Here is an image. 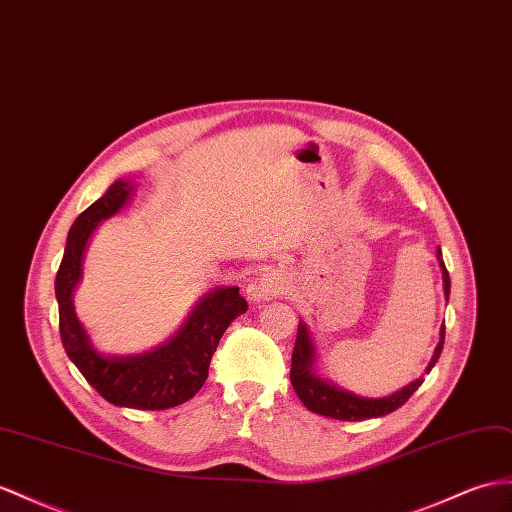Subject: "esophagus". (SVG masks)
Returning a JSON list of instances; mask_svg holds the SVG:
<instances>
[{
  "mask_svg": "<svg viewBox=\"0 0 512 512\" xmlns=\"http://www.w3.org/2000/svg\"><path fill=\"white\" fill-rule=\"evenodd\" d=\"M287 290V279L285 274H281L279 270H270L266 274H261L259 279H255V283L248 285V298L251 300H266L268 296H277L283 294Z\"/></svg>",
  "mask_w": 512,
  "mask_h": 512,
  "instance_id": "obj_1",
  "label": "esophagus"
}]
</instances>
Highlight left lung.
I'll list each match as a JSON object with an SVG mask.
<instances>
[{
    "label": "left lung",
    "mask_w": 512,
    "mask_h": 512,
    "mask_svg": "<svg viewBox=\"0 0 512 512\" xmlns=\"http://www.w3.org/2000/svg\"><path fill=\"white\" fill-rule=\"evenodd\" d=\"M437 259L443 274V292H445V298H448L450 274L445 270V264L441 259V248L437 251ZM443 339H445V326H441L439 344L435 348V355H432L428 363L426 374L435 368V363L443 350ZM313 363H316V348H313L307 324L300 322L294 352H292V370H290L292 387L296 391V396L300 398V402H303L309 411L333 417V419H342V422H363V419H370V417L389 415L391 411L400 409V406L413 396L415 389L424 383V378H417V381H413L411 385H406L396 393H391L387 398H363V396H357V393L346 391L329 381H324V378H320L316 370H313Z\"/></svg>",
    "instance_id": "8db88e82"
}]
</instances>
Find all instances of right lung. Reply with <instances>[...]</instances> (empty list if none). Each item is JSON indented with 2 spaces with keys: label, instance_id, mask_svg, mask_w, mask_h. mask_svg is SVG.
Listing matches in <instances>:
<instances>
[{
  "label": "right lung",
  "instance_id": "add662e5",
  "mask_svg": "<svg viewBox=\"0 0 512 512\" xmlns=\"http://www.w3.org/2000/svg\"><path fill=\"white\" fill-rule=\"evenodd\" d=\"M131 190V181H114L108 192L73 222L56 274L60 337L75 368L110 404L164 411L199 393L222 333L248 305L240 296V287H218L194 305L188 320L166 344L140 355H101L75 316L73 292L82 279V257L90 235L101 220L119 212L129 201Z\"/></svg>",
  "mask_w": 512,
  "mask_h": 512
}]
</instances>
